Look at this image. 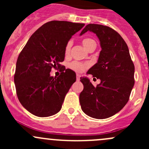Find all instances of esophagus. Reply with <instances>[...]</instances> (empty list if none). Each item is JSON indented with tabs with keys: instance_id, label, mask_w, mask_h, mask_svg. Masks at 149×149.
<instances>
[{
	"instance_id": "1",
	"label": "esophagus",
	"mask_w": 149,
	"mask_h": 149,
	"mask_svg": "<svg viewBox=\"0 0 149 149\" xmlns=\"http://www.w3.org/2000/svg\"><path fill=\"white\" fill-rule=\"evenodd\" d=\"M80 77H81V76L79 74L76 75V80H77V81L80 80Z\"/></svg>"
}]
</instances>
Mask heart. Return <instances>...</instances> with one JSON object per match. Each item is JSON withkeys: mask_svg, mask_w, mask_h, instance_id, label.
Listing matches in <instances>:
<instances>
[{"mask_svg": "<svg viewBox=\"0 0 149 149\" xmlns=\"http://www.w3.org/2000/svg\"><path fill=\"white\" fill-rule=\"evenodd\" d=\"M82 44H83L84 47H85L88 51H89L90 49H91L92 48L97 47L96 42L94 41V40L90 38L84 39V40H82ZM71 45V42H68L67 43L65 48V55H68V54L70 53ZM68 66L71 70L76 72V73H82V72H84L86 69L88 68V66H89V64H88V63H81L78 62V61H73V62L70 63Z\"/></svg>", "mask_w": 149, "mask_h": 149, "instance_id": "heart-1", "label": "heart"}]
</instances>
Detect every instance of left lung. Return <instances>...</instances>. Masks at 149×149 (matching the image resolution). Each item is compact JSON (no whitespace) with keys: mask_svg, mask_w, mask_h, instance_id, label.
<instances>
[{"mask_svg":"<svg viewBox=\"0 0 149 149\" xmlns=\"http://www.w3.org/2000/svg\"><path fill=\"white\" fill-rule=\"evenodd\" d=\"M88 31L97 36L102 50L97 63L87 74L101 82L94 87L88 78H81L84 89L79 100L84 113L96 119H105L118 113L128 102L135 83V67L127 44L115 30L89 24L80 35Z\"/></svg>","mask_w":149,"mask_h":149,"instance_id":"8db88e82","label":"left lung"}]
</instances>
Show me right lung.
<instances>
[{"instance_id": "add662e5", "label": "right lung", "mask_w": 149, "mask_h": 149, "mask_svg": "<svg viewBox=\"0 0 149 149\" xmlns=\"http://www.w3.org/2000/svg\"><path fill=\"white\" fill-rule=\"evenodd\" d=\"M84 24L51 21L40 26L29 39L16 61L14 84L22 106L37 117L58 113L72 84L74 71L66 69L58 77L51 76L52 68L63 67L65 48L72 36Z\"/></svg>"}]
</instances>
